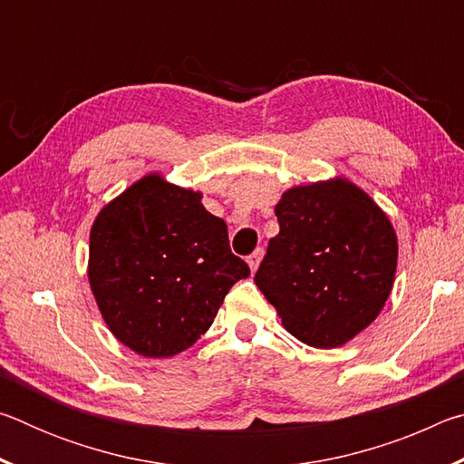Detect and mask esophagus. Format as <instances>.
<instances>
[{
    "label": "esophagus",
    "mask_w": 464,
    "mask_h": 464,
    "mask_svg": "<svg viewBox=\"0 0 464 464\" xmlns=\"http://www.w3.org/2000/svg\"><path fill=\"white\" fill-rule=\"evenodd\" d=\"M262 257H264V249H262V247H257V249L254 251V254H251V256L247 257V264H249L251 272H256V270H257V266H260Z\"/></svg>",
    "instance_id": "34e87169"
}]
</instances>
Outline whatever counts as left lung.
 Returning a JSON list of instances; mask_svg holds the SVG:
<instances>
[{"mask_svg": "<svg viewBox=\"0 0 464 464\" xmlns=\"http://www.w3.org/2000/svg\"><path fill=\"white\" fill-rule=\"evenodd\" d=\"M256 285L290 334L313 348H337L379 317L397 270L387 215L348 179L290 188L274 208Z\"/></svg>", "mask_w": 464, "mask_h": 464, "instance_id": "1", "label": "left lung"}]
</instances>
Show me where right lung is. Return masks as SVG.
<instances>
[{
  "label": "right lung",
  "instance_id": "1",
  "mask_svg": "<svg viewBox=\"0 0 464 464\" xmlns=\"http://www.w3.org/2000/svg\"><path fill=\"white\" fill-rule=\"evenodd\" d=\"M202 194L157 174L114 198L90 233V286L116 340L147 358L179 354L213 325L249 266Z\"/></svg>",
  "mask_w": 464,
  "mask_h": 464
}]
</instances>
